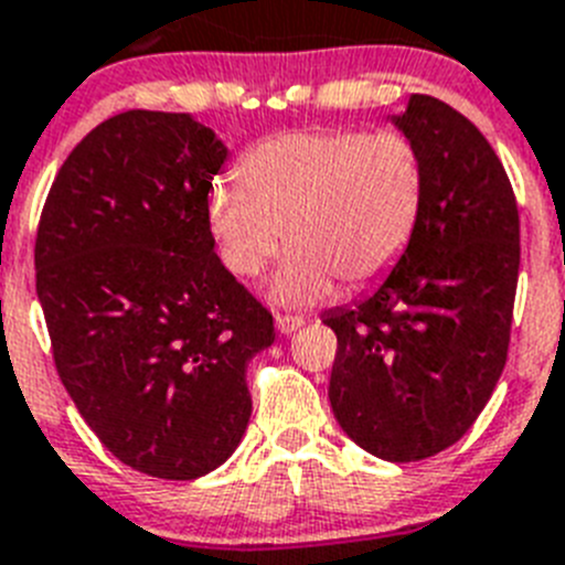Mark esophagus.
<instances>
[{
    "label": "esophagus",
    "mask_w": 565,
    "mask_h": 565,
    "mask_svg": "<svg viewBox=\"0 0 565 565\" xmlns=\"http://www.w3.org/2000/svg\"><path fill=\"white\" fill-rule=\"evenodd\" d=\"M276 327L278 332H284V335H292V332H298L303 327V318L301 316H276Z\"/></svg>",
    "instance_id": "1"
}]
</instances>
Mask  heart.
Segmentation results:
<instances>
[{"instance_id": "obj_1", "label": "heart", "mask_w": 565, "mask_h": 565, "mask_svg": "<svg viewBox=\"0 0 565 565\" xmlns=\"http://www.w3.org/2000/svg\"><path fill=\"white\" fill-rule=\"evenodd\" d=\"M215 181L207 224L224 267L258 278L292 247L273 301L310 307L335 284L361 289L384 278L418 233L426 201L420 147L401 130L310 127L264 139Z\"/></svg>"}]
</instances>
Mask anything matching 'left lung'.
Masks as SVG:
<instances>
[{
	"label": "left lung",
	"instance_id": "obj_1",
	"mask_svg": "<svg viewBox=\"0 0 565 565\" xmlns=\"http://www.w3.org/2000/svg\"><path fill=\"white\" fill-rule=\"evenodd\" d=\"M395 125L420 147L418 233L386 281L327 312L338 335L330 404L375 458L444 452L478 420L507 366L520 267L514 190L463 113L415 93Z\"/></svg>",
	"mask_w": 565,
	"mask_h": 565
}]
</instances>
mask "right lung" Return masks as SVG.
<instances>
[{"instance_id":"obj_1","label":"right lung","mask_w":565,"mask_h":565,"mask_svg":"<svg viewBox=\"0 0 565 565\" xmlns=\"http://www.w3.org/2000/svg\"><path fill=\"white\" fill-rule=\"evenodd\" d=\"M227 147L188 113L127 110L73 147L36 230L53 364L96 438L150 478L222 466L249 424L273 312L215 255Z\"/></svg>"}]
</instances>
